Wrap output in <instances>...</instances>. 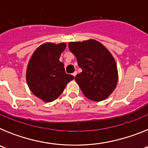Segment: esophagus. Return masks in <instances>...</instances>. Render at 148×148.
Returning a JSON list of instances; mask_svg holds the SVG:
<instances>
[{
  "label": "esophagus",
  "instance_id": "obj_1",
  "mask_svg": "<svg viewBox=\"0 0 148 148\" xmlns=\"http://www.w3.org/2000/svg\"><path fill=\"white\" fill-rule=\"evenodd\" d=\"M76 74H77V72L75 71V72H74V73H73V76H74V77H75V75H76Z\"/></svg>",
  "mask_w": 148,
  "mask_h": 148
}]
</instances>
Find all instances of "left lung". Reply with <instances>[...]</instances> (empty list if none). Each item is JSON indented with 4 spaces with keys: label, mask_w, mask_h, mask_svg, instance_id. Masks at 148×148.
Wrapping results in <instances>:
<instances>
[{
    "label": "left lung",
    "mask_w": 148,
    "mask_h": 148,
    "mask_svg": "<svg viewBox=\"0 0 148 148\" xmlns=\"http://www.w3.org/2000/svg\"><path fill=\"white\" fill-rule=\"evenodd\" d=\"M68 46L82 70L75 80L84 95L95 101L107 99L118 82L116 63L109 50L93 39L70 42Z\"/></svg>",
    "instance_id": "obj_1"
}]
</instances>
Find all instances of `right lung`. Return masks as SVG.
<instances>
[{
    "mask_svg": "<svg viewBox=\"0 0 148 148\" xmlns=\"http://www.w3.org/2000/svg\"><path fill=\"white\" fill-rule=\"evenodd\" d=\"M66 44L45 43L36 49L29 61L26 78L32 93L45 102L56 100L74 76L66 74L59 61Z\"/></svg>",
    "mask_w": 148,
    "mask_h": 148,
    "instance_id": "obj_1",
    "label": "right lung"
}]
</instances>
